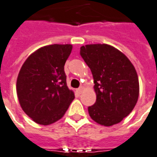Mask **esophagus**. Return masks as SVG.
<instances>
[{
	"mask_svg": "<svg viewBox=\"0 0 157 157\" xmlns=\"http://www.w3.org/2000/svg\"><path fill=\"white\" fill-rule=\"evenodd\" d=\"M82 91H83V87H82V86H81V87H79L78 89L76 90V92H77V93H78L79 94H82Z\"/></svg>",
	"mask_w": 157,
	"mask_h": 157,
	"instance_id": "34e87169",
	"label": "esophagus"
}]
</instances>
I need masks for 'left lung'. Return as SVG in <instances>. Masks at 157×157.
Returning <instances> with one entry per match:
<instances>
[{
	"instance_id": "1",
	"label": "left lung",
	"mask_w": 157,
	"mask_h": 157,
	"mask_svg": "<svg viewBox=\"0 0 157 157\" xmlns=\"http://www.w3.org/2000/svg\"><path fill=\"white\" fill-rule=\"evenodd\" d=\"M80 54L92 71L97 95L95 104L88 107L89 116L106 127L119 123L139 98L135 68L122 52L107 44L82 46Z\"/></svg>"
}]
</instances>
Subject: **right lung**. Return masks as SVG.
I'll use <instances>...</instances> for the list:
<instances>
[{"instance_id":"add662e5","label":"right lung","mask_w":157,"mask_h":157,"mask_svg":"<svg viewBox=\"0 0 157 157\" xmlns=\"http://www.w3.org/2000/svg\"><path fill=\"white\" fill-rule=\"evenodd\" d=\"M72 45L45 46L33 52L22 65L17 79L20 106L35 122L49 125L63 117L72 100L64 64Z\"/></svg>"}]
</instances>
